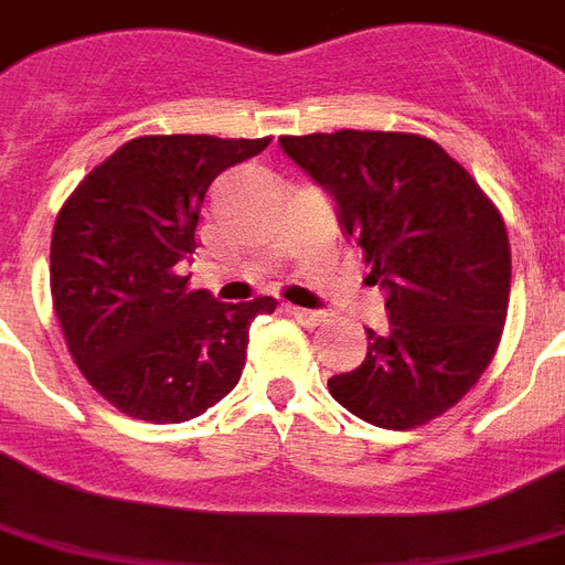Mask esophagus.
I'll use <instances>...</instances> for the list:
<instances>
[{
	"label": "esophagus",
	"instance_id": "obj_1",
	"mask_svg": "<svg viewBox=\"0 0 565 565\" xmlns=\"http://www.w3.org/2000/svg\"><path fill=\"white\" fill-rule=\"evenodd\" d=\"M287 313H290L298 324H305V328H319V324L324 322V313H319V310H305V307H287Z\"/></svg>",
	"mask_w": 565,
	"mask_h": 565
}]
</instances>
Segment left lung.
<instances>
[{"label":"left lung","mask_w":565,"mask_h":565,"mask_svg":"<svg viewBox=\"0 0 565 565\" xmlns=\"http://www.w3.org/2000/svg\"><path fill=\"white\" fill-rule=\"evenodd\" d=\"M284 153L337 203L362 246L365 284L386 292L388 333H369L333 401L383 429H415L452 409L497 354L511 298L505 220L470 173L415 132L281 136Z\"/></svg>","instance_id":"obj_1"}]
</instances>
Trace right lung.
I'll list each match as a JSON object with an SVG mask.
<instances>
[{
  "label": "right lung",
  "instance_id": "obj_1",
  "mask_svg": "<svg viewBox=\"0 0 565 565\" xmlns=\"http://www.w3.org/2000/svg\"><path fill=\"white\" fill-rule=\"evenodd\" d=\"M269 139L141 136L92 168L57 214L52 301L68 354L118 412L182 424L241 380L255 316L275 298L223 305L191 290L182 260L220 173Z\"/></svg>",
  "mask_w": 565,
  "mask_h": 565
}]
</instances>
